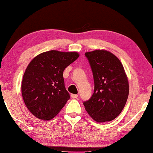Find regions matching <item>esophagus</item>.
<instances>
[{"instance_id":"obj_1","label":"esophagus","mask_w":153,"mask_h":153,"mask_svg":"<svg viewBox=\"0 0 153 153\" xmlns=\"http://www.w3.org/2000/svg\"><path fill=\"white\" fill-rule=\"evenodd\" d=\"M71 97L72 98H77V97H78V95H77V94H71Z\"/></svg>"}]
</instances>
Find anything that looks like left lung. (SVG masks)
Wrapping results in <instances>:
<instances>
[{"label": "left lung", "mask_w": 153, "mask_h": 153, "mask_svg": "<svg viewBox=\"0 0 153 153\" xmlns=\"http://www.w3.org/2000/svg\"><path fill=\"white\" fill-rule=\"evenodd\" d=\"M91 67L94 89L83 102L88 113L97 122L112 121L120 115L129 94V84L122 64L110 52L97 50L85 53Z\"/></svg>", "instance_id": "obj_1"}]
</instances>
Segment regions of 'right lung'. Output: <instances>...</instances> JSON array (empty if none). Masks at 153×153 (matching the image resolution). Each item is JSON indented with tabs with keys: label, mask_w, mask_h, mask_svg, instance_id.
Masks as SVG:
<instances>
[{
	"label": "right lung",
	"mask_w": 153,
	"mask_h": 153,
	"mask_svg": "<svg viewBox=\"0 0 153 153\" xmlns=\"http://www.w3.org/2000/svg\"><path fill=\"white\" fill-rule=\"evenodd\" d=\"M79 57L76 52L50 51L32 59L25 69L22 84L24 102L38 119L50 120L70 98L65 86L63 71Z\"/></svg>",
	"instance_id": "add662e5"
}]
</instances>
